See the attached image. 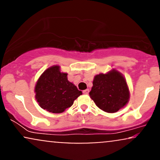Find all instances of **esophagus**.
Masks as SVG:
<instances>
[{"label": "esophagus", "instance_id": "esophagus-1", "mask_svg": "<svg viewBox=\"0 0 160 160\" xmlns=\"http://www.w3.org/2000/svg\"><path fill=\"white\" fill-rule=\"evenodd\" d=\"M82 92H83V94H86V95L89 94V89H85V90L82 91Z\"/></svg>", "mask_w": 160, "mask_h": 160}]
</instances>
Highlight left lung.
Wrapping results in <instances>:
<instances>
[{
	"label": "left lung",
	"mask_w": 160,
	"mask_h": 160,
	"mask_svg": "<svg viewBox=\"0 0 160 160\" xmlns=\"http://www.w3.org/2000/svg\"><path fill=\"white\" fill-rule=\"evenodd\" d=\"M92 84L89 96L102 111L115 113L127 104L129 99L127 83L117 71L96 75Z\"/></svg>",
	"instance_id": "obj_1"
}]
</instances>
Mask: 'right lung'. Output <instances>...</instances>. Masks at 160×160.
<instances>
[{"label": "right lung", "mask_w": 160, "mask_h": 160, "mask_svg": "<svg viewBox=\"0 0 160 160\" xmlns=\"http://www.w3.org/2000/svg\"><path fill=\"white\" fill-rule=\"evenodd\" d=\"M67 76L66 73L60 72L58 65L42 74L35 86L36 99L40 107L51 113H62L82 95V92L68 80Z\"/></svg>", "instance_id": "obj_1"}]
</instances>
